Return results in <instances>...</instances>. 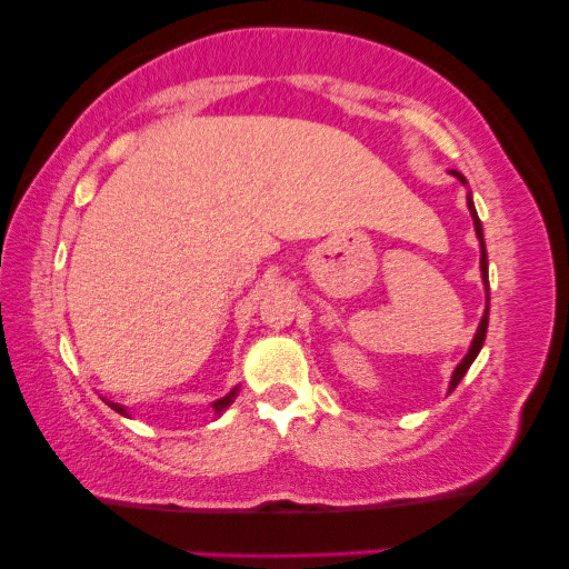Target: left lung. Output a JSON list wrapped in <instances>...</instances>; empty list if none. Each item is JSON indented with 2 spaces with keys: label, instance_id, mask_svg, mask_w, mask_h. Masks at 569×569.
<instances>
[{
  "label": "left lung",
  "instance_id": "left-lung-1",
  "mask_svg": "<svg viewBox=\"0 0 569 569\" xmlns=\"http://www.w3.org/2000/svg\"><path fill=\"white\" fill-rule=\"evenodd\" d=\"M453 176L458 178V181L461 183H466V178L458 173V170H453ZM469 212H471V220H473V230H477V238H479V246H481V279H485V287H487V310H485V316H481V323H479V329H477V333H473V341H471V347H469V355L463 357L461 362H458V368L453 370V378H450V391H453V388L461 383V378L466 376V370L471 368V362L477 360V355H479V349H481V345H485V337H487V323H489V282H487V248H485V236H481V222H479V217H477V209H473V201H471V197H469Z\"/></svg>",
  "mask_w": 569,
  "mask_h": 569
}]
</instances>
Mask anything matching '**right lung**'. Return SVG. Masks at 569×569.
<instances>
[{
    "mask_svg": "<svg viewBox=\"0 0 569 569\" xmlns=\"http://www.w3.org/2000/svg\"><path fill=\"white\" fill-rule=\"evenodd\" d=\"M236 396H238V388H232V391H230L228 396H224V399H220V401H214V403H212L214 415H222V411H224V409H228L232 401H236ZM111 407H113L116 411H119V415H123V417H129V411H127V409H123V407H121V403H111Z\"/></svg>",
    "mask_w": 569,
    "mask_h": 569,
    "instance_id": "right-lung-1",
    "label": "right lung"
}]
</instances>
